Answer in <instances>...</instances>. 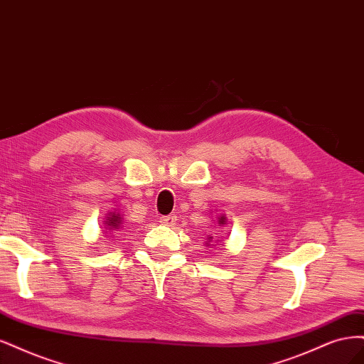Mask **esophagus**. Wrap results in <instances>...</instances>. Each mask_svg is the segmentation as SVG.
Returning a JSON list of instances; mask_svg holds the SVG:
<instances>
[{"mask_svg": "<svg viewBox=\"0 0 364 364\" xmlns=\"http://www.w3.org/2000/svg\"><path fill=\"white\" fill-rule=\"evenodd\" d=\"M160 222H161L163 225L172 227L173 222H175V216H161V218H160Z\"/></svg>", "mask_w": 364, "mask_h": 364, "instance_id": "34e87169", "label": "esophagus"}]
</instances>
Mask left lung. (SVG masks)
Instances as JSON below:
<instances>
[{
	"label": "left lung",
	"mask_w": 364,
	"mask_h": 364,
	"mask_svg": "<svg viewBox=\"0 0 364 364\" xmlns=\"http://www.w3.org/2000/svg\"><path fill=\"white\" fill-rule=\"evenodd\" d=\"M219 224H225V218H224V216H220V219H219ZM212 239H213V237H208V242L212 240Z\"/></svg>",
	"instance_id": "left-lung-1"
}]
</instances>
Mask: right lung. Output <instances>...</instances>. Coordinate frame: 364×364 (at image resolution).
Returning <instances> with one entry per match:
<instances>
[{
	"label": "right lung",
	"mask_w": 364,
	"mask_h": 364,
	"mask_svg": "<svg viewBox=\"0 0 364 364\" xmlns=\"http://www.w3.org/2000/svg\"><path fill=\"white\" fill-rule=\"evenodd\" d=\"M105 224H107V227L110 230H114V228L118 230L121 227V224H122V219L119 218V215L113 213V215H110V218H107V220H105Z\"/></svg>",
	"instance_id": "obj_1"
}]
</instances>
